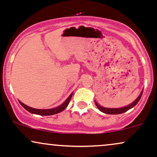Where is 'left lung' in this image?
Masks as SVG:
<instances>
[{
  "label": "left lung",
  "mask_w": 157,
  "mask_h": 157,
  "mask_svg": "<svg viewBox=\"0 0 157 157\" xmlns=\"http://www.w3.org/2000/svg\"><path fill=\"white\" fill-rule=\"evenodd\" d=\"M142 92H143V90L141 91L140 94L139 95V97L136 100H134L132 103L129 104V105L125 106V107H122V108H118V109H111V108H105V107H102V106L99 105L97 102L95 101V105H97V107L98 108V109L100 110V111L102 112L105 113H108V114H120V113H122L124 112H126L127 111H128L129 109H132L134 108L136 104L138 103V102L140 101V98H141L142 95Z\"/></svg>",
  "instance_id": "8db88e82"
}]
</instances>
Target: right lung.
I'll return each instance as SVG.
<instances>
[{
  "mask_svg": "<svg viewBox=\"0 0 157 157\" xmlns=\"http://www.w3.org/2000/svg\"><path fill=\"white\" fill-rule=\"evenodd\" d=\"M73 92L68 96V97L65 100L64 102H63L60 105L57 106V107L54 108V109H34V108L29 107V106L25 105L22 102H21L19 100L20 104L24 108L26 111H28L29 112L34 113V114H37V115H42V116H48V115H53L56 114V113H58L63 111V110L67 107V105L69 103L70 100H71V97H72Z\"/></svg>",
  "mask_w": 157,
  "mask_h": 157,
  "instance_id": "obj_1",
  "label": "right lung"
}]
</instances>
